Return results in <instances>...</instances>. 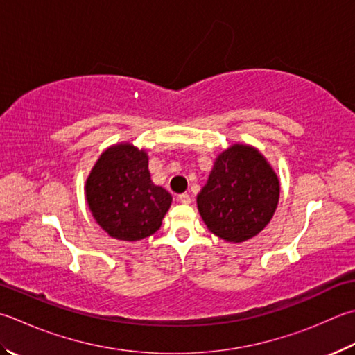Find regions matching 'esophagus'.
<instances>
[{"label": "esophagus", "mask_w": 355, "mask_h": 355, "mask_svg": "<svg viewBox=\"0 0 355 355\" xmlns=\"http://www.w3.org/2000/svg\"><path fill=\"white\" fill-rule=\"evenodd\" d=\"M178 200H179V202H182V204H190L191 198H190V195H187V193H182V195L178 196Z\"/></svg>", "instance_id": "obj_1"}]
</instances>
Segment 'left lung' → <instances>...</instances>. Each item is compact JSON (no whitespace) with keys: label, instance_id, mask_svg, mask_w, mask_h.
Wrapping results in <instances>:
<instances>
[{"label":"left lung","instance_id":"8db88e82","mask_svg":"<svg viewBox=\"0 0 355 355\" xmlns=\"http://www.w3.org/2000/svg\"><path fill=\"white\" fill-rule=\"evenodd\" d=\"M278 199V178L264 156L236 144L218 156L198 195V209L211 233L241 243L269 224Z\"/></svg>","mask_w":355,"mask_h":355}]
</instances>
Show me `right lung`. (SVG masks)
<instances>
[{
  "label": "right lung",
  "mask_w": 355,
  "mask_h": 355,
  "mask_svg": "<svg viewBox=\"0 0 355 355\" xmlns=\"http://www.w3.org/2000/svg\"><path fill=\"white\" fill-rule=\"evenodd\" d=\"M86 199L110 236L139 241L159 230L171 195L151 182L148 156L131 144L114 145L98 157L86 180Z\"/></svg>",
  "instance_id": "right-lung-1"
}]
</instances>
